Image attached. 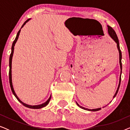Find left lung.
I'll list each match as a JSON object with an SVG mask.
<instances>
[{
  "label": "left lung",
  "mask_w": 130,
  "mask_h": 130,
  "mask_svg": "<svg viewBox=\"0 0 130 130\" xmlns=\"http://www.w3.org/2000/svg\"><path fill=\"white\" fill-rule=\"evenodd\" d=\"M108 34H109V35H110V37H111L113 39V41L116 42L117 44V48H118V50L119 51V54H120V68H121V70H122V63H121V59H122V53H121V50H120V44H119V40H118V37H117V35L116 34V33H115V32L114 30L112 29V28L110 26H108ZM121 72L122 71H121V75H120V82H119V85H118V88H117V90L116 92H115L114 96H113V98L115 97V96L117 95V93H118V90H119V88H120V83H121ZM76 104L78 106H79L80 108H82L83 109H85V110H88V111H99V110H100L101 108H97V109H88V108H85L84 107H82V106H80L79 104H77V102H76Z\"/></svg>",
  "instance_id": "1"
}]
</instances>
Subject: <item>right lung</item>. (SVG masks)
<instances>
[{"label":"right lung","instance_id":"add662e5","mask_svg":"<svg viewBox=\"0 0 130 130\" xmlns=\"http://www.w3.org/2000/svg\"><path fill=\"white\" fill-rule=\"evenodd\" d=\"M30 19H28L26 20L25 22L24 23V24L22 25V27H21V28H22L23 26H24L25 25V24L26 22H28V21H29ZM20 32H21V29L19 30V31H18V32L17 35V37H16V38L15 39V40L13 41V44H12V51H11V53H10V57H9V83H10V88H11V90H12V93H13V94L14 95H15V96L17 98V99L18 100V101L20 103H21L23 105L26 106V107L27 108H31V109H40V108H42L44 107V106H45L46 105H47L48 104V103L50 102V99H51V96L49 98V99H48V100L46 101V102L45 103H44V104H41V105H34V106H32V105H27L26 104H24V102H22V101H21L20 99H19L18 98V97L17 96V95H16L15 92V91H14L13 90V85H12V57H13V51H14V46H15V43L17 41L18 39V37H19V34H20Z\"/></svg>","mask_w":130,"mask_h":130}]
</instances>
